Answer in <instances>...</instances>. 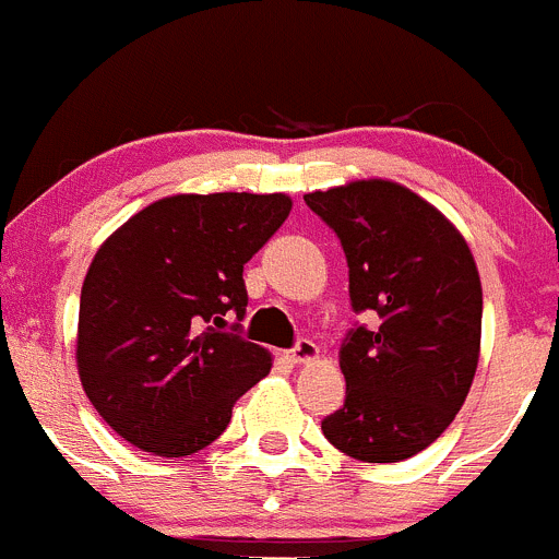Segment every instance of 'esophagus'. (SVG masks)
I'll return each instance as SVG.
<instances>
[{
	"instance_id": "obj_1",
	"label": "esophagus",
	"mask_w": 559,
	"mask_h": 559,
	"mask_svg": "<svg viewBox=\"0 0 559 559\" xmlns=\"http://www.w3.org/2000/svg\"><path fill=\"white\" fill-rule=\"evenodd\" d=\"M288 356L290 359H294L296 365H305V362H312V359H316L318 356V345L312 343V340H307V337H301L299 343L294 345V348L288 350Z\"/></svg>"
}]
</instances>
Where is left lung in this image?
<instances>
[{"label":"left lung","instance_id":"obj_1","mask_svg":"<svg viewBox=\"0 0 559 559\" xmlns=\"http://www.w3.org/2000/svg\"><path fill=\"white\" fill-rule=\"evenodd\" d=\"M348 260L356 323L340 345L345 403L323 436L356 461L395 464L433 444L469 395L483 288L464 236L392 180L305 194Z\"/></svg>","mask_w":559,"mask_h":559}]
</instances>
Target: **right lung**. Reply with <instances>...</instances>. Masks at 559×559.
I'll return each mask as SVG.
<instances>
[{"label": "right lung", "mask_w": 559, "mask_h": 559, "mask_svg": "<svg viewBox=\"0 0 559 559\" xmlns=\"http://www.w3.org/2000/svg\"><path fill=\"white\" fill-rule=\"evenodd\" d=\"M288 214L285 194H175L95 252L79 301V379L126 442L164 459L209 448L269 373V350L241 337L243 263Z\"/></svg>", "instance_id": "add662e5"}]
</instances>
